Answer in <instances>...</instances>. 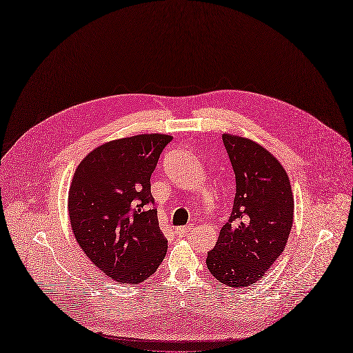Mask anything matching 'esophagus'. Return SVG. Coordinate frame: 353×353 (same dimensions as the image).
Segmentation results:
<instances>
[{
    "instance_id": "esophagus-1",
    "label": "esophagus",
    "mask_w": 353,
    "mask_h": 353,
    "mask_svg": "<svg viewBox=\"0 0 353 353\" xmlns=\"http://www.w3.org/2000/svg\"><path fill=\"white\" fill-rule=\"evenodd\" d=\"M192 229H194V225L190 223V225H187V226H179V228H176V232H178L179 235H187L188 232H191Z\"/></svg>"
}]
</instances>
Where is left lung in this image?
<instances>
[{
  "label": "left lung",
  "mask_w": 353,
  "mask_h": 353,
  "mask_svg": "<svg viewBox=\"0 0 353 353\" xmlns=\"http://www.w3.org/2000/svg\"><path fill=\"white\" fill-rule=\"evenodd\" d=\"M236 181L234 208L216 245L209 272L229 288H245L263 277L285 250L294 223V196L283 166L263 145L222 136Z\"/></svg>",
  "instance_id": "left-lung-1"
}]
</instances>
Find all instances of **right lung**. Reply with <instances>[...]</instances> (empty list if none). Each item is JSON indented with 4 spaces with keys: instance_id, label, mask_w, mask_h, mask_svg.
<instances>
[{
    "instance_id": "obj_1",
    "label": "right lung",
    "mask_w": 353,
    "mask_h": 353,
    "mask_svg": "<svg viewBox=\"0 0 353 353\" xmlns=\"http://www.w3.org/2000/svg\"><path fill=\"white\" fill-rule=\"evenodd\" d=\"M166 134L108 141L77 166L68 191V214L80 248L118 283H141L163 261L168 241L157 222L150 176Z\"/></svg>"
}]
</instances>
